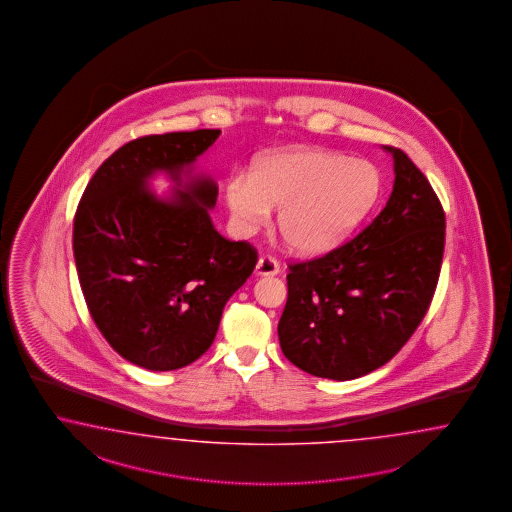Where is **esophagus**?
<instances>
[{"instance_id": "esophagus-1", "label": "esophagus", "mask_w": 512, "mask_h": 512, "mask_svg": "<svg viewBox=\"0 0 512 512\" xmlns=\"http://www.w3.org/2000/svg\"><path fill=\"white\" fill-rule=\"evenodd\" d=\"M255 272H257L259 276H276V274H279V263H277L276 257L263 255V257L257 261Z\"/></svg>"}]
</instances>
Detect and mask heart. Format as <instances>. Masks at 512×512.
<instances>
[{
  "label": "heart",
  "mask_w": 512,
  "mask_h": 512,
  "mask_svg": "<svg viewBox=\"0 0 512 512\" xmlns=\"http://www.w3.org/2000/svg\"><path fill=\"white\" fill-rule=\"evenodd\" d=\"M380 171L361 158L326 149H289L261 158L251 179L233 175L225 201L238 231L253 233L279 208L277 225L291 248H330L373 207Z\"/></svg>",
  "instance_id": "obj_1"
}]
</instances>
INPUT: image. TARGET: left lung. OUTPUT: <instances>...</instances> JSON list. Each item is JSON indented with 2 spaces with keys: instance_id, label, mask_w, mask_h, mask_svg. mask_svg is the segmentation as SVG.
I'll return each mask as SVG.
<instances>
[{
  "instance_id": "left-lung-1",
  "label": "left lung",
  "mask_w": 512,
  "mask_h": 512,
  "mask_svg": "<svg viewBox=\"0 0 512 512\" xmlns=\"http://www.w3.org/2000/svg\"><path fill=\"white\" fill-rule=\"evenodd\" d=\"M386 207L360 235L289 264L279 318L285 358L305 373L352 380L391 360L429 311L445 246V212L427 177L397 147Z\"/></svg>"
}]
</instances>
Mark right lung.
<instances>
[{
  "label": "right lung",
  "instance_id": "1",
  "mask_svg": "<svg viewBox=\"0 0 512 512\" xmlns=\"http://www.w3.org/2000/svg\"><path fill=\"white\" fill-rule=\"evenodd\" d=\"M220 130L132 139L98 167L74 214L72 249L98 330L125 360L175 371L207 352L227 300L251 276L257 249L221 236L208 216L214 180L180 184ZM166 170L183 186L158 200L146 186Z\"/></svg>",
  "mask_w": 512,
  "mask_h": 512
}]
</instances>
